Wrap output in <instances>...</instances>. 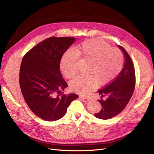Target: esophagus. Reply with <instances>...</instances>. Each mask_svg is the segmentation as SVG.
I'll use <instances>...</instances> for the list:
<instances>
[{"label": "esophagus", "mask_w": 154, "mask_h": 154, "mask_svg": "<svg viewBox=\"0 0 154 154\" xmlns=\"http://www.w3.org/2000/svg\"><path fill=\"white\" fill-rule=\"evenodd\" d=\"M80 98L83 102H88V101H90V98H88V97H86L80 96Z\"/></svg>", "instance_id": "obj_1"}]
</instances>
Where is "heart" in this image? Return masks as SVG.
Here are the masks:
<instances>
[{
	"label": "heart",
	"mask_w": 154,
	"mask_h": 154,
	"mask_svg": "<svg viewBox=\"0 0 154 154\" xmlns=\"http://www.w3.org/2000/svg\"><path fill=\"white\" fill-rule=\"evenodd\" d=\"M76 54L67 51L60 61V70L67 78H72L76 74V63L78 58L91 63L87 70L90 76L79 75L70 82V88L82 94H88L97 86L106 84L118 76L123 64V57L121 51L111 48L103 40L93 39L78 45Z\"/></svg>",
	"instance_id": "b5f03b06"
}]
</instances>
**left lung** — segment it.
Wrapping results in <instances>:
<instances>
[{"label":"left lung","mask_w":154,"mask_h":154,"mask_svg":"<svg viewBox=\"0 0 154 154\" xmlns=\"http://www.w3.org/2000/svg\"><path fill=\"white\" fill-rule=\"evenodd\" d=\"M125 55V62L122 71L109 84L104 87L98 93L101 97L106 96L105 100L98 101L102 108L95 117L101 119L112 118L123 110L133 94L136 85L134 66L131 58L126 50L118 45Z\"/></svg>","instance_id":"1"}]
</instances>
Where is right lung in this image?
<instances>
[{"instance_id":"right-lung-1","label":"right lung","mask_w":154,"mask_h":154,"mask_svg":"<svg viewBox=\"0 0 154 154\" xmlns=\"http://www.w3.org/2000/svg\"><path fill=\"white\" fill-rule=\"evenodd\" d=\"M75 39L50 37L23 57L19 74L22 94L32 112L48 122L63 117L69 105L78 97L74 93H61L68 85L60 69L63 54Z\"/></svg>"}]
</instances>
